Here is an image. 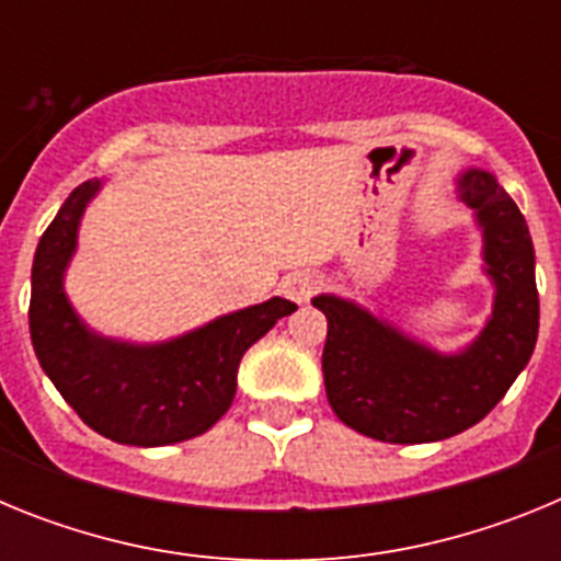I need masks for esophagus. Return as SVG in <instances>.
Instances as JSON below:
<instances>
[{"mask_svg":"<svg viewBox=\"0 0 561 561\" xmlns=\"http://www.w3.org/2000/svg\"><path fill=\"white\" fill-rule=\"evenodd\" d=\"M320 289V277L314 275V272H291V275L284 277V284H280V291H284V297H289V300H295V304H306L314 291Z\"/></svg>","mask_w":561,"mask_h":561,"instance_id":"34e87169","label":"esophagus"}]
</instances>
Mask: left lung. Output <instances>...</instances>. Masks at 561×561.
<instances>
[{
	"label": "left lung",
	"instance_id": "1",
	"mask_svg": "<svg viewBox=\"0 0 561 561\" xmlns=\"http://www.w3.org/2000/svg\"><path fill=\"white\" fill-rule=\"evenodd\" d=\"M458 196L483 232L492 314L466 348L440 354L348 297L317 295L329 320L323 379L342 424L385 444H430L463 433L523 374L537 345L539 295L523 213L494 173L466 168Z\"/></svg>",
	"mask_w": 561,
	"mask_h": 561
}]
</instances>
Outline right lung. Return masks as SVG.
<instances>
[{"label":"right lung","instance_id":"1","mask_svg":"<svg viewBox=\"0 0 561 561\" xmlns=\"http://www.w3.org/2000/svg\"><path fill=\"white\" fill-rule=\"evenodd\" d=\"M101 187V180L78 185L38 241L30 275L33 348L64 401L103 438L128 447L196 438L230 410L247 348L297 306L270 297L165 342L92 331L69 304L64 275L78 250L83 210Z\"/></svg>","mask_w":561,"mask_h":561}]
</instances>
